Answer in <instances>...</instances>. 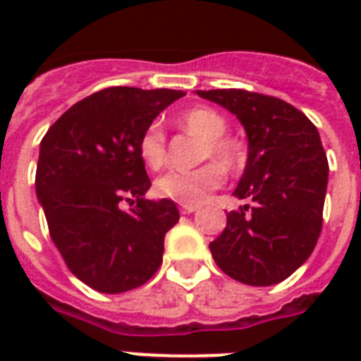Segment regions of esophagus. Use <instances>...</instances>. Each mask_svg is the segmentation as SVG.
<instances>
[{"label": "esophagus", "instance_id": "esophagus-1", "mask_svg": "<svg viewBox=\"0 0 361 361\" xmlns=\"http://www.w3.org/2000/svg\"><path fill=\"white\" fill-rule=\"evenodd\" d=\"M197 209V204H183V206H181V214H195Z\"/></svg>", "mask_w": 361, "mask_h": 361}]
</instances>
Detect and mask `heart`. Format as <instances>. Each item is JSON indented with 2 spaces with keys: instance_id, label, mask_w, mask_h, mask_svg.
Here are the masks:
<instances>
[{
  "instance_id": "b5f03b06",
  "label": "heart",
  "mask_w": 361,
  "mask_h": 361,
  "mask_svg": "<svg viewBox=\"0 0 361 361\" xmlns=\"http://www.w3.org/2000/svg\"><path fill=\"white\" fill-rule=\"evenodd\" d=\"M180 123L192 135L204 140L202 157H212L223 169H234L240 161L238 146L223 136L228 123L219 112L212 109H191L180 116ZM138 155L147 169H161L166 161V138L163 125L153 121L142 130L138 138ZM225 183V172L219 164L208 163L195 170H169L155 180L159 197L169 198L178 204H200L209 192Z\"/></svg>"
}]
</instances>
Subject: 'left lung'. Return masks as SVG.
Returning <instances> with one entry per match:
<instances>
[{
    "label": "left lung",
    "mask_w": 361,
    "mask_h": 361,
    "mask_svg": "<svg viewBox=\"0 0 361 361\" xmlns=\"http://www.w3.org/2000/svg\"><path fill=\"white\" fill-rule=\"evenodd\" d=\"M197 95L238 118L247 135V164L236 198L255 202L226 215L209 243L212 257L243 285L269 286L290 277L313 252L322 228L328 159L307 116L277 97L245 90Z\"/></svg>",
    "instance_id": "1"
}]
</instances>
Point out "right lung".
Here are the masks:
<instances>
[{
	"mask_svg": "<svg viewBox=\"0 0 361 361\" xmlns=\"http://www.w3.org/2000/svg\"><path fill=\"white\" fill-rule=\"evenodd\" d=\"M183 95L109 87L73 104L42 138L37 198L65 264L93 290H133L163 262L164 234L180 212L169 198H146L152 181L138 138ZM123 202L135 208L125 212Z\"/></svg>",
	"mask_w": 361,
	"mask_h": 361,
	"instance_id": "right-lung-1",
	"label": "right lung"
}]
</instances>
